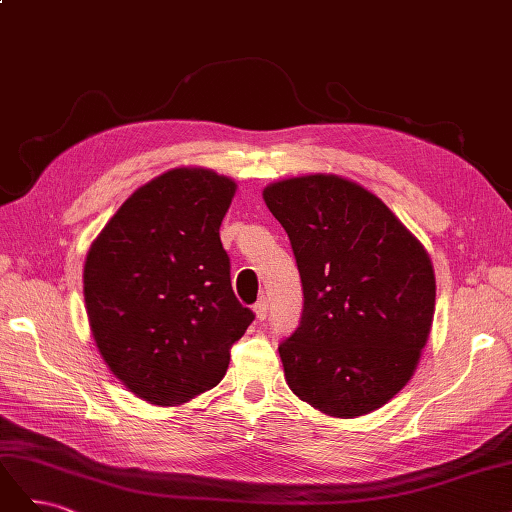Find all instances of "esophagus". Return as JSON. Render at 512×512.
<instances>
[{"label":"esophagus","instance_id":"obj_1","mask_svg":"<svg viewBox=\"0 0 512 512\" xmlns=\"http://www.w3.org/2000/svg\"><path fill=\"white\" fill-rule=\"evenodd\" d=\"M267 312H269V301H267L265 297H260V299L254 303L256 320H258V322H265V320H267Z\"/></svg>","mask_w":512,"mask_h":512}]
</instances>
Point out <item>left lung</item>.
Instances as JSON below:
<instances>
[{
    "mask_svg": "<svg viewBox=\"0 0 512 512\" xmlns=\"http://www.w3.org/2000/svg\"><path fill=\"white\" fill-rule=\"evenodd\" d=\"M262 198L288 232L303 284L301 324L280 344L290 391L335 418L382 408L429 339L436 275L425 245L346 177H290Z\"/></svg>",
    "mask_w": 512,
    "mask_h": 512,
    "instance_id": "left-lung-1",
    "label": "left lung"
}]
</instances>
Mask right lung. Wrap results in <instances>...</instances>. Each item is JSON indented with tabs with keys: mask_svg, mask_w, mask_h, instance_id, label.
I'll use <instances>...</instances> for the list:
<instances>
[{
	"mask_svg": "<svg viewBox=\"0 0 512 512\" xmlns=\"http://www.w3.org/2000/svg\"><path fill=\"white\" fill-rule=\"evenodd\" d=\"M237 183L177 166L141 185L91 243L83 294L94 342L126 389L181 406L218 384L254 314L230 286L220 226Z\"/></svg>",
	"mask_w": 512,
	"mask_h": 512,
	"instance_id": "right-lung-1",
	"label": "right lung"
}]
</instances>
